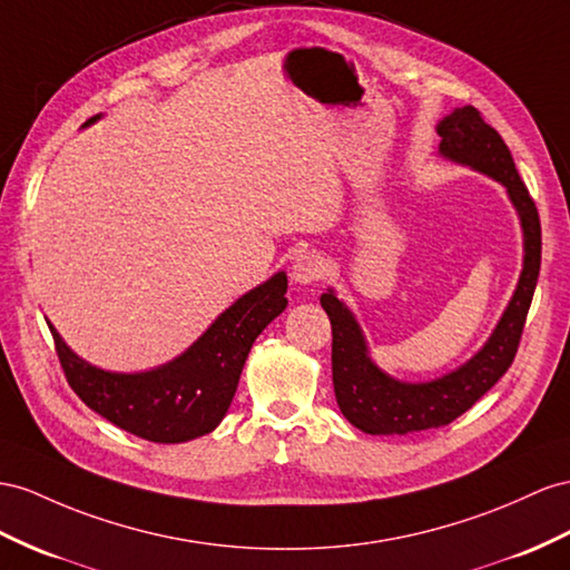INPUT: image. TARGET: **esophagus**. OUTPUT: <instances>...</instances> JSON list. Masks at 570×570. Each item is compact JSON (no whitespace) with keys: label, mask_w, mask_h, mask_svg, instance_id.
<instances>
[{"label":"esophagus","mask_w":570,"mask_h":570,"mask_svg":"<svg viewBox=\"0 0 570 570\" xmlns=\"http://www.w3.org/2000/svg\"><path fill=\"white\" fill-rule=\"evenodd\" d=\"M325 259L320 257L317 253H303L294 259V267H291V279L301 286H308L315 284L325 276Z\"/></svg>","instance_id":"obj_1"}]
</instances>
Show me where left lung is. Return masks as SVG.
Masks as SVG:
<instances>
[{
    "label": "left lung",
    "mask_w": 570,
    "mask_h": 570,
    "mask_svg": "<svg viewBox=\"0 0 570 570\" xmlns=\"http://www.w3.org/2000/svg\"><path fill=\"white\" fill-rule=\"evenodd\" d=\"M435 132L441 137L438 151L443 158L484 173L505 187L522 226V272L515 294L489 342L460 368L429 383L395 381L377 368L354 313L334 296L332 288L320 296L332 323L334 395L348 424L371 435H404L448 426L481 395H487L515 358L542 265V226L534 199L520 180L515 160L501 135L472 106L445 115Z\"/></svg>",
    "instance_id": "8db88e82"
}]
</instances>
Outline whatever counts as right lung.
Returning a JSON list of instances; mask_svg holds the SVG:
<instances>
[{"label": "right lung", "mask_w": 570, "mask_h": 570, "mask_svg": "<svg viewBox=\"0 0 570 570\" xmlns=\"http://www.w3.org/2000/svg\"><path fill=\"white\" fill-rule=\"evenodd\" d=\"M286 274L276 272L218 315L187 352L144 373L96 368L71 352L50 323L48 327L67 383L86 406L144 441L185 443L222 424L253 342L286 308Z\"/></svg>", "instance_id": "obj_1"}]
</instances>
